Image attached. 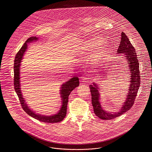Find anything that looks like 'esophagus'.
<instances>
[{
  "instance_id": "obj_1",
  "label": "esophagus",
  "mask_w": 152,
  "mask_h": 152,
  "mask_svg": "<svg viewBox=\"0 0 152 152\" xmlns=\"http://www.w3.org/2000/svg\"><path fill=\"white\" fill-rule=\"evenodd\" d=\"M82 80H83V82H85V83H91V80L90 78L86 77V76H85V77H83L82 78Z\"/></svg>"
}]
</instances>
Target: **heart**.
I'll list each match as a JSON object with an SVG mask.
<instances>
[{"label":"heart","mask_w":152,"mask_h":152,"mask_svg":"<svg viewBox=\"0 0 152 152\" xmlns=\"http://www.w3.org/2000/svg\"><path fill=\"white\" fill-rule=\"evenodd\" d=\"M104 38L95 37L83 42L79 45L80 50L83 54H95L94 61L97 64L105 63L110 57L111 49L109 45H102Z\"/></svg>","instance_id":"obj_1"}]
</instances>
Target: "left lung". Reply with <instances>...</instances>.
Listing matches in <instances>:
<instances>
[{
	"label": "left lung",
	"mask_w": 152,
	"mask_h": 152,
	"mask_svg": "<svg viewBox=\"0 0 152 152\" xmlns=\"http://www.w3.org/2000/svg\"><path fill=\"white\" fill-rule=\"evenodd\" d=\"M117 53H124L125 55V56L128 60L129 64L128 67L131 75L129 92L126 101L124 102V104H123L121 109H120L121 111L115 113H109L103 110L99 103V94L96 83H94L93 85L89 86L92 96V104L94 113L99 118L103 120L114 119L130 110L134 104L140 84L139 64L136 51L134 47L132 45L128 37L123 32L121 33V42L117 50Z\"/></svg>",
	"instance_id": "8db88e82"
}]
</instances>
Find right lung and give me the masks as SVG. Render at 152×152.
I'll use <instances>...</instances> for the list:
<instances>
[{
  "label": "right lung",
  "instance_id": "right-lung-1",
  "mask_svg": "<svg viewBox=\"0 0 152 152\" xmlns=\"http://www.w3.org/2000/svg\"><path fill=\"white\" fill-rule=\"evenodd\" d=\"M38 39V38L36 37H32L28 39L24 43L21 49L16 54L14 58V87L15 91L19 98L20 103L21 104L22 108L25 111L28 115L31 116L32 117L37 119L42 122L48 123H58L61 121L66 117L67 113V107L69 100V96L71 92L76 87L79 86V79L77 77H74L69 81L66 82L65 83L63 84L61 87L60 94L61 95V97H62V107L61 109L58 111V113L52 116H45L42 115L38 114H36L35 112L31 110L30 109L28 108L27 105L24 98L21 94V91L20 90V63L21 62V60L23 59V57L24 53L26 51L27 48V43Z\"/></svg>",
  "mask_w": 152,
  "mask_h": 152
}]
</instances>
